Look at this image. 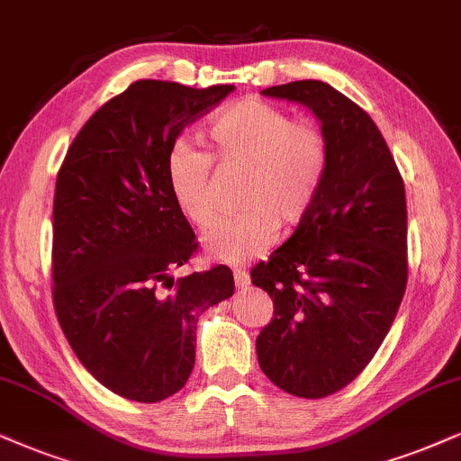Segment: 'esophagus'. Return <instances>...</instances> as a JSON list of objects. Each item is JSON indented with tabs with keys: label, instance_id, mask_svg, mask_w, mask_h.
Here are the masks:
<instances>
[{
	"label": "esophagus",
	"instance_id": "1",
	"mask_svg": "<svg viewBox=\"0 0 461 461\" xmlns=\"http://www.w3.org/2000/svg\"><path fill=\"white\" fill-rule=\"evenodd\" d=\"M234 281H236V287H238V289L249 287V285H250L249 272L242 270V267H236V270H234Z\"/></svg>",
	"mask_w": 461,
	"mask_h": 461
}]
</instances>
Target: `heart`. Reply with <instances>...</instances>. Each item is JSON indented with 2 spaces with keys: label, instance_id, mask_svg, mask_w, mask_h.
<instances>
[{
  "label": "heart",
  "instance_id": "b5f03b06",
  "mask_svg": "<svg viewBox=\"0 0 461 461\" xmlns=\"http://www.w3.org/2000/svg\"><path fill=\"white\" fill-rule=\"evenodd\" d=\"M214 159L247 167L240 203L247 211L227 217L206 238L214 259L242 264L264 250L283 225H298L321 194L330 166L323 131L312 121H291L283 108L242 100L206 127ZM174 206L197 230L217 219L212 197V157L176 142L166 161Z\"/></svg>",
  "mask_w": 461,
  "mask_h": 461
}]
</instances>
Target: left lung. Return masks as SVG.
<instances>
[{"mask_svg": "<svg viewBox=\"0 0 461 461\" xmlns=\"http://www.w3.org/2000/svg\"><path fill=\"white\" fill-rule=\"evenodd\" d=\"M261 93L312 110L330 149L311 212L250 270L274 304L258 336L261 370L283 392L317 400L370 364L404 298V180L375 121L334 86L295 80Z\"/></svg>", "mask_w": 461, "mask_h": 461, "instance_id": "8db88e82", "label": "left lung"}]
</instances>
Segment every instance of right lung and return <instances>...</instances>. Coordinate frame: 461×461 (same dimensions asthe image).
Listing matches in <instances>:
<instances>
[{
	"label": "right lung",
	"instance_id": "add662e5",
	"mask_svg": "<svg viewBox=\"0 0 461 461\" xmlns=\"http://www.w3.org/2000/svg\"><path fill=\"white\" fill-rule=\"evenodd\" d=\"M231 91L136 80L86 121L57 174L55 312L80 364L121 398L153 404L183 389L197 319L234 294L227 266L174 281L197 242L166 174L185 125Z\"/></svg>",
	"mask_w": 461,
	"mask_h": 461
}]
</instances>
